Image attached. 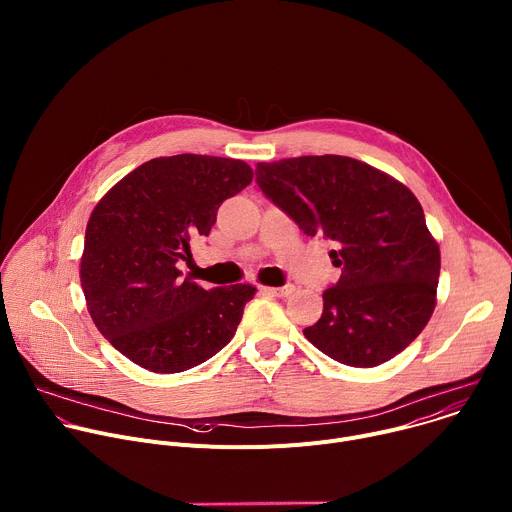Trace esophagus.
I'll return each instance as SVG.
<instances>
[{
  "mask_svg": "<svg viewBox=\"0 0 512 512\" xmlns=\"http://www.w3.org/2000/svg\"><path fill=\"white\" fill-rule=\"evenodd\" d=\"M294 285H283V287H261L265 296H275V298H287L291 291H294Z\"/></svg>",
  "mask_w": 512,
  "mask_h": 512,
  "instance_id": "34e87169",
  "label": "esophagus"
}]
</instances>
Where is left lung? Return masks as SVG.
Listing matches in <instances>:
<instances>
[{
    "label": "left lung",
    "instance_id": "1",
    "mask_svg": "<svg viewBox=\"0 0 512 512\" xmlns=\"http://www.w3.org/2000/svg\"><path fill=\"white\" fill-rule=\"evenodd\" d=\"M261 192L342 269L304 336L326 356L369 369L403 352L435 308L440 247L409 188L346 156L257 164Z\"/></svg>",
    "mask_w": 512,
    "mask_h": 512
}]
</instances>
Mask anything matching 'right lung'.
I'll list each match as a JSON object with an SVG mask.
<instances>
[{"label":"right lung","mask_w":512,"mask_h":512,"mask_svg":"<svg viewBox=\"0 0 512 512\" xmlns=\"http://www.w3.org/2000/svg\"><path fill=\"white\" fill-rule=\"evenodd\" d=\"M253 180L231 158L180 154L129 172L95 206L81 285L99 332L152 373H182L223 350L255 287L204 289L182 277L190 239L208 237L227 198Z\"/></svg>","instance_id":"right-lung-1"}]
</instances>
